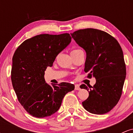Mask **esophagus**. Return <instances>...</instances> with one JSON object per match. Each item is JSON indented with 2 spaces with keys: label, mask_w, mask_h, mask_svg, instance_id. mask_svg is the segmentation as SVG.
<instances>
[{
  "label": "esophagus",
  "mask_w": 133,
  "mask_h": 133,
  "mask_svg": "<svg viewBox=\"0 0 133 133\" xmlns=\"http://www.w3.org/2000/svg\"><path fill=\"white\" fill-rule=\"evenodd\" d=\"M80 87H79L78 85H76L75 86V90H77V91H79V90H80Z\"/></svg>",
  "instance_id": "obj_1"
}]
</instances>
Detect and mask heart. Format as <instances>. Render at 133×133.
<instances>
[{
  "label": "heart",
  "mask_w": 133,
  "mask_h": 133,
  "mask_svg": "<svg viewBox=\"0 0 133 133\" xmlns=\"http://www.w3.org/2000/svg\"><path fill=\"white\" fill-rule=\"evenodd\" d=\"M73 51H75V50H73Z\"/></svg>",
  "instance_id": "b5f03b06"
}]
</instances>
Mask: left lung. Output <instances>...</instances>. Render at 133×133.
Here are the masks:
<instances>
[{
    "label": "left lung",
    "instance_id": "obj_1",
    "mask_svg": "<svg viewBox=\"0 0 133 133\" xmlns=\"http://www.w3.org/2000/svg\"><path fill=\"white\" fill-rule=\"evenodd\" d=\"M86 52L84 71L96 82L91 89L85 84L89 97L82 103L85 109L95 114L109 112L120 99L126 75L123 50L117 41L106 32L96 29H80L71 34Z\"/></svg>",
    "mask_w": 133,
    "mask_h": 133
}]
</instances>
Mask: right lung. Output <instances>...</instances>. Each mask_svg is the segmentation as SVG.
<instances>
[{"label":"right lung","mask_w":133,"mask_h":133,"mask_svg":"<svg viewBox=\"0 0 133 133\" xmlns=\"http://www.w3.org/2000/svg\"><path fill=\"white\" fill-rule=\"evenodd\" d=\"M68 33L44 34L27 39L17 48L12 57L11 81L18 101L34 117L50 116L57 111L67 93L74 85L61 82L51 86L44 71L52 67L56 57L69 44Z\"/></svg>","instance_id":"obj_1"}]
</instances>
